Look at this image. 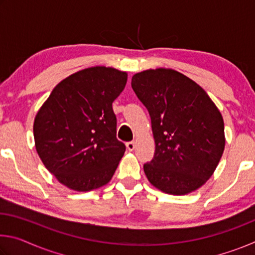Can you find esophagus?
<instances>
[{"label": "esophagus", "instance_id": "34e87169", "mask_svg": "<svg viewBox=\"0 0 255 255\" xmlns=\"http://www.w3.org/2000/svg\"><path fill=\"white\" fill-rule=\"evenodd\" d=\"M126 146L129 150H133V148H135V141H128Z\"/></svg>", "mask_w": 255, "mask_h": 255}]
</instances>
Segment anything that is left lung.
I'll return each mask as SVG.
<instances>
[{"instance_id":"obj_1","label":"left lung","mask_w":255,"mask_h":255,"mask_svg":"<svg viewBox=\"0 0 255 255\" xmlns=\"http://www.w3.org/2000/svg\"><path fill=\"white\" fill-rule=\"evenodd\" d=\"M131 88L152 122L155 153L144 164L149 182L176 196L199 189L225 148L218 108L195 81L170 68L137 73Z\"/></svg>"}]
</instances>
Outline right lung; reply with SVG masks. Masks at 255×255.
Segmentation results:
<instances>
[{"label": "right lung", "instance_id": "1", "mask_svg": "<svg viewBox=\"0 0 255 255\" xmlns=\"http://www.w3.org/2000/svg\"><path fill=\"white\" fill-rule=\"evenodd\" d=\"M112 67L85 68L55 86L37 112L33 137L46 169L75 191H90L111 180L126 146L117 139L112 102L127 83Z\"/></svg>", "mask_w": 255, "mask_h": 255}]
</instances>
